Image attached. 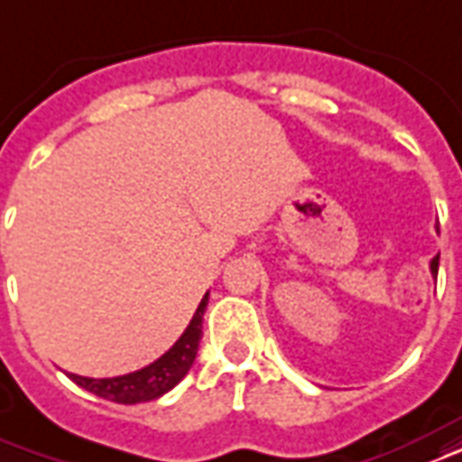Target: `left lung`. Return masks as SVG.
I'll list each match as a JSON object with an SVG mask.
<instances>
[{
    "label": "left lung",
    "mask_w": 462,
    "mask_h": 462,
    "mask_svg": "<svg viewBox=\"0 0 462 462\" xmlns=\"http://www.w3.org/2000/svg\"><path fill=\"white\" fill-rule=\"evenodd\" d=\"M431 274H433V276L439 274V257H433V259H431Z\"/></svg>",
    "instance_id": "1"
}]
</instances>
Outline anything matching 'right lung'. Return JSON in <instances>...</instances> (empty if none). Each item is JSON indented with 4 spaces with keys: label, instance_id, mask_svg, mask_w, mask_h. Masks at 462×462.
<instances>
[{
    "label": "right lung",
    "instance_id": "right-lung-1",
    "mask_svg": "<svg viewBox=\"0 0 462 462\" xmlns=\"http://www.w3.org/2000/svg\"><path fill=\"white\" fill-rule=\"evenodd\" d=\"M205 306H208V293H205L200 306L190 318L183 336L173 343L169 353H163L159 360L146 365L142 370L109 379L80 377V374H73V372H68V377L73 379L78 387L88 389V392L102 396L107 402H117V404H142V402L159 399V396L176 387L180 379L186 377L188 370L193 367L198 345H200V337H203Z\"/></svg>",
    "mask_w": 462,
    "mask_h": 462
}]
</instances>
